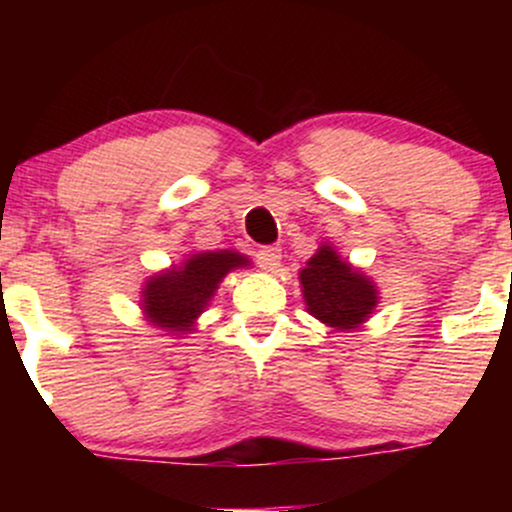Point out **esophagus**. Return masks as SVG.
Masks as SVG:
<instances>
[{"label":"esophagus","instance_id":"obj_1","mask_svg":"<svg viewBox=\"0 0 512 512\" xmlns=\"http://www.w3.org/2000/svg\"><path fill=\"white\" fill-rule=\"evenodd\" d=\"M257 264L264 269V272H276L281 264V250L274 248V245H267V248L257 250Z\"/></svg>","mask_w":512,"mask_h":512}]
</instances>
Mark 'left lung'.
<instances>
[{"mask_svg": "<svg viewBox=\"0 0 512 512\" xmlns=\"http://www.w3.org/2000/svg\"><path fill=\"white\" fill-rule=\"evenodd\" d=\"M305 310L332 330L349 332L368 322L378 308L375 281L344 260L330 243H322L298 272Z\"/></svg>", "mask_w": 512, "mask_h": 512, "instance_id": "1", "label": "left lung"}]
</instances>
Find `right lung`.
I'll list each match as a JSON object with an SVG mask.
<instances>
[{
	"label": "right lung",
	"mask_w": 512,
	"mask_h": 512,
	"mask_svg": "<svg viewBox=\"0 0 512 512\" xmlns=\"http://www.w3.org/2000/svg\"><path fill=\"white\" fill-rule=\"evenodd\" d=\"M250 264L248 257L236 250L192 252L180 264H170L144 281L139 291L144 320L173 339L192 334L226 274Z\"/></svg>",
	"instance_id": "right-lung-1"
}]
</instances>
